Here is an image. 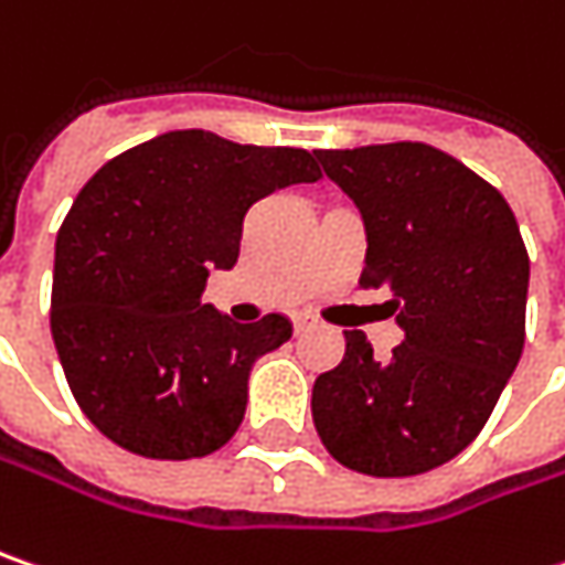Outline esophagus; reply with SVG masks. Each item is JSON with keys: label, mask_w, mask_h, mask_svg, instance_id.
I'll list each match as a JSON object with an SVG mask.
<instances>
[{"label": "esophagus", "mask_w": 565, "mask_h": 565, "mask_svg": "<svg viewBox=\"0 0 565 565\" xmlns=\"http://www.w3.org/2000/svg\"><path fill=\"white\" fill-rule=\"evenodd\" d=\"M313 326V319L310 316H294V332H307Z\"/></svg>", "instance_id": "34e87169"}]
</instances>
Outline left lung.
I'll list each match as a JSON object with an SVG mask.
<instances>
[{"label":"left lung","mask_w":565,"mask_h":565,"mask_svg":"<svg viewBox=\"0 0 565 565\" xmlns=\"http://www.w3.org/2000/svg\"><path fill=\"white\" fill-rule=\"evenodd\" d=\"M358 204L361 287L390 290L403 342L374 358L345 332V358L313 383L326 450L367 477H415L482 431L524 349L531 262L509 201L428 143L316 150Z\"/></svg>","instance_id":"obj_1"}]
</instances>
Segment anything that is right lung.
Segmentation results:
<instances>
[{"mask_svg":"<svg viewBox=\"0 0 565 565\" xmlns=\"http://www.w3.org/2000/svg\"><path fill=\"white\" fill-rule=\"evenodd\" d=\"M319 175L307 150L172 130L85 182L56 233L51 332L79 409L117 448L191 460L236 435L252 364L290 322L243 326L201 294L211 268L236 265L252 204Z\"/></svg>","mask_w":565,"mask_h":565,"instance_id":"right-lung-1","label":"right lung"}]
</instances>
